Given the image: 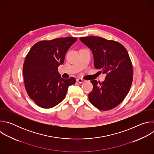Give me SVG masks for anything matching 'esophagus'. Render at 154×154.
Returning <instances> with one entry per match:
<instances>
[{"instance_id": "obj_1", "label": "esophagus", "mask_w": 154, "mask_h": 154, "mask_svg": "<svg viewBox=\"0 0 154 154\" xmlns=\"http://www.w3.org/2000/svg\"><path fill=\"white\" fill-rule=\"evenodd\" d=\"M77 82H79V83H82L85 82V80H84L83 79H82L79 78V79H77Z\"/></svg>"}]
</instances>
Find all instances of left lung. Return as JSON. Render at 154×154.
Wrapping results in <instances>:
<instances>
[{"mask_svg": "<svg viewBox=\"0 0 154 154\" xmlns=\"http://www.w3.org/2000/svg\"><path fill=\"white\" fill-rule=\"evenodd\" d=\"M80 40L91 51L94 67L105 74V80H91L93 88L88 94L90 102L105 111L118 106L127 95L133 80V68L125 48L118 42L98 36L80 37Z\"/></svg>", "mask_w": 154, "mask_h": 154, "instance_id": "1", "label": "left lung"}]
</instances>
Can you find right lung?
<instances>
[{
	"label": "right lung",
	"instance_id": "right-lung-1",
	"mask_svg": "<svg viewBox=\"0 0 154 154\" xmlns=\"http://www.w3.org/2000/svg\"><path fill=\"white\" fill-rule=\"evenodd\" d=\"M77 38H59L36 43L27 54L23 65L26 91L36 105L51 108L60 103L75 83L74 77L64 79L58 71L65 54Z\"/></svg>",
	"mask_w": 154,
	"mask_h": 154
}]
</instances>
